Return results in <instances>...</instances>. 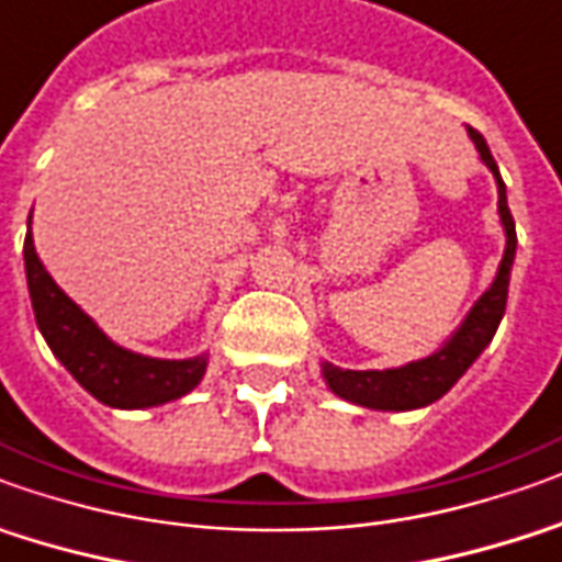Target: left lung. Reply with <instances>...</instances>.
I'll use <instances>...</instances> for the list:
<instances>
[{"label":"left lung","mask_w":562,"mask_h":562,"mask_svg":"<svg viewBox=\"0 0 562 562\" xmlns=\"http://www.w3.org/2000/svg\"><path fill=\"white\" fill-rule=\"evenodd\" d=\"M468 134H471V140L477 146L483 161H486V168L493 170L495 183H498V214H502V226H505V235H508L505 257H502L493 288L477 300V305L471 308V315L456 330L450 342L435 355L422 358V361L406 363V367H397V370H339L333 363H324L327 385L351 404L370 406V409H416V406L435 404L437 397L450 392L468 367L477 361V355L493 342L495 330L502 324L505 303H508V281L510 266H514V250H517V232H514V216L508 211L505 183L498 177L490 146L474 127H468Z\"/></svg>","instance_id":"obj_1"}]
</instances>
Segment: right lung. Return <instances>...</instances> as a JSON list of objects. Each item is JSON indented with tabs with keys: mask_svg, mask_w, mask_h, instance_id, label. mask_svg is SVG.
Wrapping results in <instances>:
<instances>
[{
	"mask_svg": "<svg viewBox=\"0 0 562 562\" xmlns=\"http://www.w3.org/2000/svg\"><path fill=\"white\" fill-rule=\"evenodd\" d=\"M23 262H26V284H30L38 330L57 355V361L64 363L81 389L94 394L100 404L119 406V409H143V406L177 401L199 385L207 367L204 355L189 358V361H158V358L134 355L106 339L94 321L88 318L79 305L54 284L52 274L45 272L30 232L23 241Z\"/></svg>",
	"mask_w": 562,
	"mask_h": 562,
	"instance_id": "right-lung-1",
	"label": "right lung"
}]
</instances>
